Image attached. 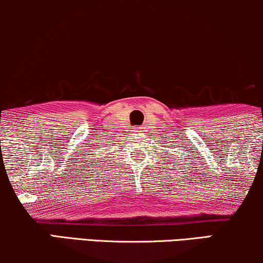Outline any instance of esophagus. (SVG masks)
Instances as JSON below:
<instances>
[{"mask_svg":"<svg viewBox=\"0 0 263 263\" xmlns=\"http://www.w3.org/2000/svg\"><path fill=\"white\" fill-rule=\"evenodd\" d=\"M137 130H139V128H137Z\"/></svg>","mask_w":263,"mask_h":263,"instance_id":"esophagus-1","label":"esophagus"}]
</instances>
